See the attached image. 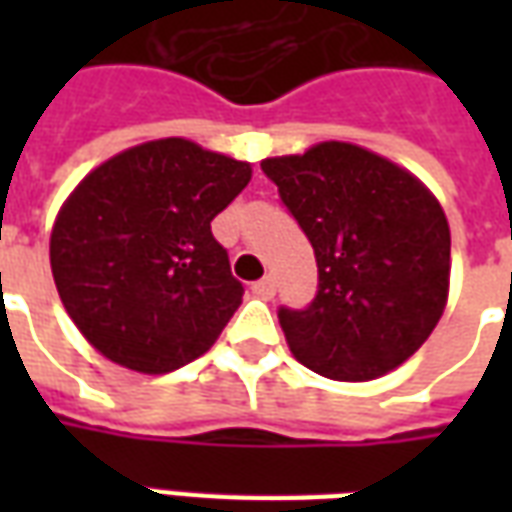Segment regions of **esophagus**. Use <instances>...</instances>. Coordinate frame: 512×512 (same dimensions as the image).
Masks as SVG:
<instances>
[{"mask_svg":"<svg viewBox=\"0 0 512 512\" xmlns=\"http://www.w3.org/2000/svg\"><path fill=\"white\" fill-rule=\"evenodd\" d=\"M252 290H255L260 299H271V296L277 293V279H274V277L257 279L255 285H252Z\"/></svg>","mask_w":512,"mask_h":512,"instance_id":"1","label":"esophagus"}]
</instances>
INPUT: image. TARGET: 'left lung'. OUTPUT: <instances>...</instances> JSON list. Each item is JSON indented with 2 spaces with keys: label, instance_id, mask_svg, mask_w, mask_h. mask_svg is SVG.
Here are the masks:
<instances>
[{
  "label": "left lung",
  "instance_id": "obj_1",
  "mask_svg": "<svg viewBox=\"0 0 512 512\" xmlns=\"http://www.w3.org/2000/svg\"><path fill=\"white\" fill-rule=\"evenodd\" d=\"M279 200L310 238L318 290L279 307L293 356L318 376L370 381L436 329L450 288V224L411 172L348 142L266 158Z\"/></svg>",
  "mask_w": 512,
  "mask_h": 512
}]
</instances>
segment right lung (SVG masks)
<instances>
[{
    "mask_svg": "<svg viewBox=\"0 0 512 512\" xmlns=\"http://www.w3.org/2000/svg\"><path fill=\"white\" fill-rule=\"evenodd\" d=\"M252 178L246 161L156 139L93 169L51 233V274L79 332L117 365L172 373L202 356L244 285L211 222Z\"/></svg>",
    "mask_w": 512,
    "mask_h": 512,
    "instance_id": "1",
    "label": "right lung"
}]
</instances>
